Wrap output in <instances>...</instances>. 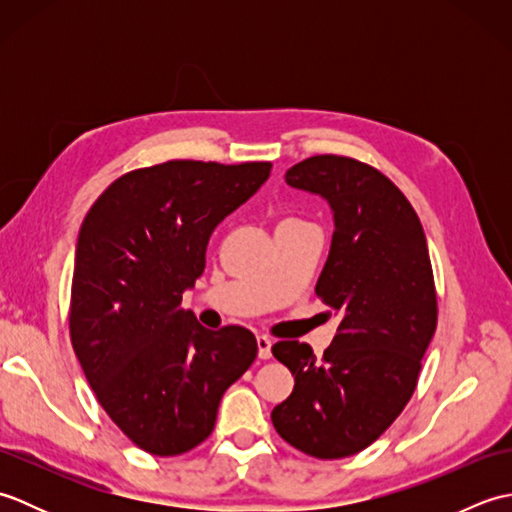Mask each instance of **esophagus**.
I'll use <instances>...</instances> for the list:
<instances>
[{"instance_id": "esophagus-1", "label": "esophagus", "mask_w": 512, "mask_h": 512, "mask_svg": "<svg viewBox=\"0 0 512 512\" xmlns=\"http://www.w3.org/2000/svg\"><path fill=\"white\" fill-rule=\"evenodd\" d=\"M270 347H273V339H268V336H257V354H259V358H270L273 356V352H270Z\"/></svg>"}]
</instances>
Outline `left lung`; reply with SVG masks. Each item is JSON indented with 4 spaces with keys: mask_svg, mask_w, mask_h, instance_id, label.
<instances>
[{
    "mask_svg": "<svg viewBox=\"0 0 512 512\" xmlns=\"http://www.w3.org/2000/svg\"><path fill=\"white\" fill-rule=\"evenodd\" d=\"M286 182L323 195L334 211L314 292L339 328L321 361L308 343L273 345L295 389L270 418L295 449L339 460L383 436L416 391L438 323L433 268L416 211L376 167L323 154L290 167Z\"/></svg>",
    "mask_w": 512,
    "mask_h": 512,
    "instance_id": "left-lung-1",
    "label": "left lung"
}]
</instances>
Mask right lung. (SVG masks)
Segmentation results:
<instances>
[{"mask_svg": "<svg viewBox=\"0 0 512 512\" xmlns=\"http://www.w3.org/2000/svg\"><path fill=\"white\" fill-rule=\"evenodd\" d=\"M270 162L167 160L107 187L76 242L70 341L107 416L160 458L211 436L224 391L253 365L242 325L206 330L180 308L213 228L268 180Z\"/></svg>", "mask_w": 512, "mask_h": 512, "instance_id": "obj_1", "label": "right lung"}]
</instances>
